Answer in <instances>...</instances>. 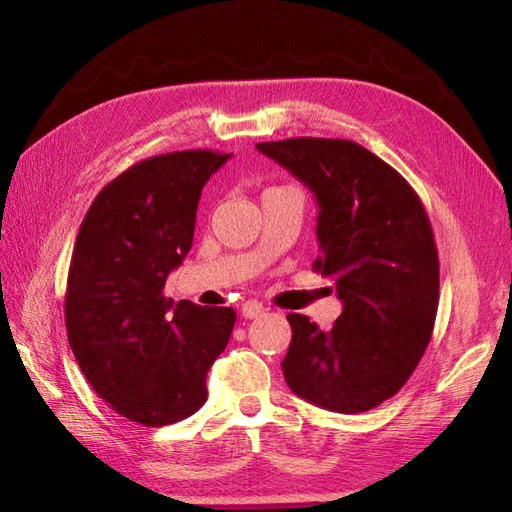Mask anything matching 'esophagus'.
Listing matches in <instances>:
<instances>
[{
  "instance_id": "34e87169",
  "label": "esophagus",
  "mask_w": 512,
  "mask_h": 512,
  "mask_svg": "<svg viewBox=\"0 0 512 512\" xmlns=\"http://www.w3.org/2000/svg\"><path fill=\"white\" fill-rule=\"evenodd\" d=\"M264 312H266L264 303H259L255 299H248L242 306V317H246V319H257V317H262Z\"/></svg>"
}]
</instances>
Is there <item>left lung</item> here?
<instances>
[{
    "instance_id": "obj_1",
    "label": "left lung",
    "mask_w": 512,
    "mask_h": 512,
    "mask_svg": "<svg viewBox=\"0 0 512 512\" xmlns=\"http://www.w3.org/2000/svg\"><path fill=\"white\" fill-rule=\"evenodd\" d=\"M257 149L312 191L314 270L343 301L328 332L288 314L286 383L336 413L374 409L407 383L436 323L440 264L427 211L396 169L352 140L288 138Z\"/></svg>"
}]
</instances>
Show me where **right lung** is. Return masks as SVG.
I'll return each mask as SVG.
<instances>
[{
	"label": "right lung",
	"instance_id": "obj_1",
	"mask_svg": "<svg viewBox=\"0 0 512 512\" xmlns=\"http://www.w3.org/2000/svg\"><path fill=\"white\" fill-rule=\"evenodd\" d=\"M231 154L173 151L136 162L96 195L76 235L65 328L76 363L123 418L162 427L189 418L209 391L233 308L165 297L193 244L206 180Z\"/></svg>",
	"mask_w": 512,
	"mask_h": 512
}]
</instances>
